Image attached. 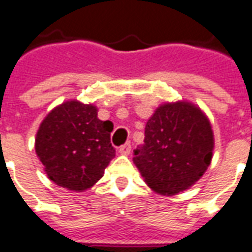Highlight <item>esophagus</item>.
<instances>
[{"mask_svg":"<svg viewBox=\"0 0 252 252\" xmlns=\"http://www.w3.org/2000/svg\"><path fill=\"white\" fill-rule=\"evenodd\" d=\"M130 152H131V144H130V143H126V144H124V145H121V147H120V153H121V155L127 156V155H130Z\"/></svg>","mask_w":252,"mask_h":252,"instance_id":"obj_1","label":"esophagus"}]
</instances>
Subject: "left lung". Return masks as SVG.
Returning <instances> with one entry per match:
<instances>
[{
    "label": "left lung",
    "instance_id": "8db88e82",
    "mask_svg": "<svg viewBox=\"0 0 252 252\" xmlns=\"http://www.w3.org/2000/svg\"><path fill=\"white\" fill-rule=\"evenodd\" d=\"M144 135L132 161L145 183L159 194L186 190L211 163V125L194 104L176 101L158 107L145 125Z\"/></svg>",
    "mask_w": 252,
    "mask_h": 252
}]
</instances>
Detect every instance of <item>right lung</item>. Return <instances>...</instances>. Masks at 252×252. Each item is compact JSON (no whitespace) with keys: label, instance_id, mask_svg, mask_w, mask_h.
<instances>
[{"label":"right lung","instance_id":"1","mask_svg":"<svg viewBox=\"0 0 252 252\" xmlns=\"http://www.w3.org/2000/svg\"><path fill=\"white\" fill-rule=\"evenodd\" d=\"M113 124L100 121L93 104L69 100L41 122L36 153L56 186L82 192L103 176L116 156L111 144Z\"/></svg>","mask_w":252,"mask_h":252}]
</instances>
